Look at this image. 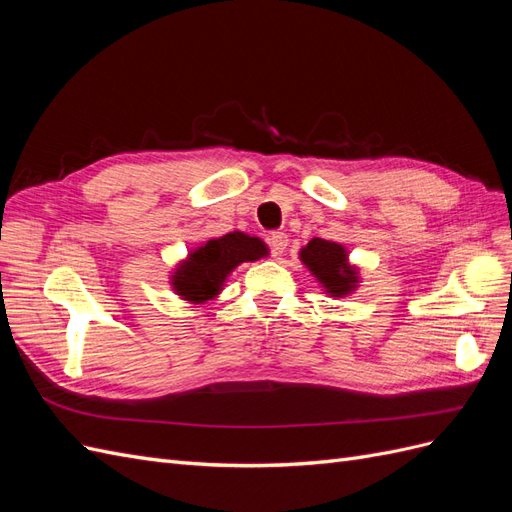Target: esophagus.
I'll return each mask as SVG.
<instances>
[{
  "mask_svg": "<svg viewBox=\"0 0 512 512\" xmlns=\"http://www.w3.org/2000/svg\"><path fill=\"white\" fill-rule=\"evenodd\" d=\"M269 245H271V250H273L275 256L284 254L286 245H288V235H286V232H273V235L269 237Z\"/></svg>",
  "mask_w": 512,
  "mask_h": 512,
  "instance_id": "34e87169",
  "label": "esophagus"
}]
</instances>
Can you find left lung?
<instances>
[{"label":"left lung","instance_id":"8db88e82","mask_svg":"<svg viewBox=\"0 0 512 512\" xmlns=\"http://www.w3.org/2000/svg\"><path fill=\"white\" fill-rule=\"evenodd\" d=\"M299 258L331 297H346L359 284V269L348 262L346 247L335 241L316 237L303 247Z\"/></svg>","mask_w":512,"mask_h":512}]
</instances>
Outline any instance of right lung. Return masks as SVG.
<instances>
[{
	"mask_svg": "<svg viewBox=\"0 0 512 512\" xmlns=\"http://www.w3.org/2000/svg\"><path fill=\"white\" fill-rule=\"evenodd\" d=\"M267 254L269 247L258 237L239 230L228 232L192 250L170 275V284L183 301L205 303L218 297L232 269H237L241 262H254Z\"/></svg>",
	"mask_w": 512,
	"mask_h": 512,
	"instance_id": "add662e5",
	"label": "right lung"
}]
</instances>
